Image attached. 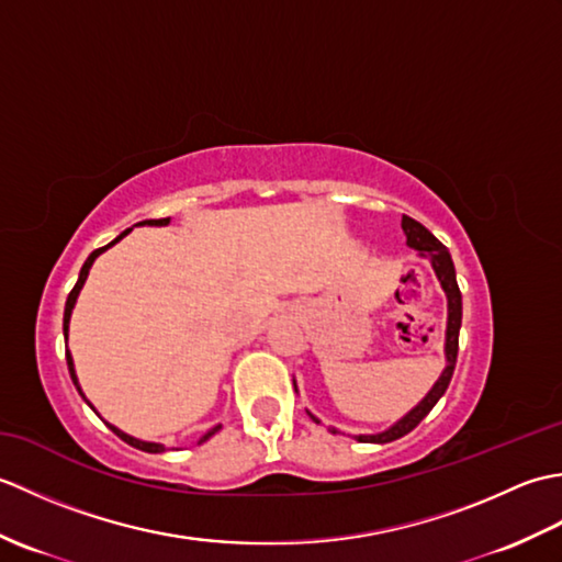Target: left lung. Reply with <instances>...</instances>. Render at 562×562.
<instances>
[{
  "label": "left lung",
  "mask_w": 562,
  "mask_h": 562,
  "mask_svg": "<svg viewBox=\"0 0 562 562\" xmlns=\"http://www.w3.org/2000/svg\"><path fill=\"white\" fill-rule=\"evenodd\" d=\"M401 226H403V234H405V244H408L417 256L429 260V266H432L437 280L441 284V290H445V294H447V330H445V360H447V364H445V369H441V374L432 384V389L425 393V398L417 403L415 408L405 413L401 420H396L386 429H381V432L352 435L357 441H367V445H386V441H393V439H398L403 435H408L413 427L420 425L423 417L435 408V403L441 396H445V391H447L451 374H453V367H457L459 328H461V292H459V284H457V270H453L451 254L432 232L425 229V226L420 222H415L413 217H405V214H403ZM294 391H296V381H294ZM296 393H300V391H296ZM306 413L316 425H321V420L312 411H306ZM328 429L333 435H342L340 429H336V427H328Z\"/></svg>",
  "instance_id": "8db88e82"
}]
</instances>
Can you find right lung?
I'll return each mask as SVG.
<instances>
[{"label":"right lung","mask_w":562,"mask_h":562,"mask_svg":"<svg viewBox=\"0 0 562 562\" xmlns=\"http://www.w3.org/2000/svg\"><path fill=\"white\" fill-rule=\"evenodd\" d=\"M169 222H171V217H166V220H145V222H137L135 226H169ZM130 232L133 229H125L121 236H115L113 241L109 244V246H103V248H97L93 250V254L87 258V262H83L81 266V270H79V280H77V284H75V290L69 292V296H67V304H65V318H63V330H65V340L69 338V318H71V308H75V304H77V296H79V292H81V288H83V282H87V278H89V270H91V266H93V260H97L103 250H109L111 246H115L117 241H121L123 236H127ZM67 367H69V376H71V381H75V386H77V391H79V396L89 403V398L83 396V391H81V386H79V379H77V372H75V360H71V352L67 350ZM89 408L99 415V411L93 408V405L89 403ZM109 425L113 432L121 437L123 441H127L130 447H135V449H139V451H149V453H161L166 447L164 445H159V441H145V439H137V437H133V435H127V432H123V429H117L115 425H111V423H105ZM222 429V425H214L212 429H207L205 435H202L200 439H198V445H202V441H207L212 435H217Z\"/></svg>","instance_id":"obj_1"}]
</instances>
